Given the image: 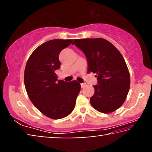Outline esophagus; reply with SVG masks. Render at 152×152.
Segmentation results:
<instances>
[{"instance_id":"34e87169","label":"esophagus","mask_w":152,"mask_h":152,"mask_svg":"<svg viewBox=\"0 0 152 152\" xmlns=\"http://www.w3.org/2000/svg\"><path fill=\"white\" fill-rule=\"evenodd\" d=\"M80 85H81V88H84V87H85V86H86V84L85 83H82Z\"/></svg>"}]
</instances>
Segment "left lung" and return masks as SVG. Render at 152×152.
I'll list each match as a JSON object with an SVG mask.
<instances>
[{
  "instance_id": "8db88e82",
  "label": "left lung",
  "mask_w": 152,
  "mask_h": 152,
  "mask_svg": "<svg viewBox=\"0 0 152 152\" xmlns=\"http://www.w3.org/2000/svg\"><path fill=\"white\" fill-rule=\"evenodd\" d=\"M73 44L85 55L88 72L96 74L97 84L90 101L95 109L109 113L121 106L130 86L127 64L119 50L102 38L74 39Z\"/></svg>"
}]
</instances>
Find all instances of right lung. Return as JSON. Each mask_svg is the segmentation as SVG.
Here are the masks:
<instances>
[{"instance_id":"1","label":"right lung","mask_w":152,"mask_h":152,"mask_svg":"<svg viewBox=\"0 0 152 152\" xmlns=\"http://www.w3.org/2000/svg\"><path fill=\"white\" fill-rule=\"evenodd\" d=\"M73 39H52L32 53L25 66L24 82L31 101L45 116L53 119L66 117L72 112L80 84L76 80L58 79L55 70L60 67L59 55Z\"/></svg>"}]
</instances>
